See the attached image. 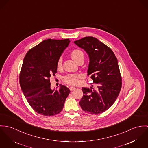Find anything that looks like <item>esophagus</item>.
Here are the masks:
<instances>
[{"label":"esophagus","instance_id":"obj_1","mask_svg":"<svg viewBox=\"0 0 148 148\" xmlns=\"http://www.w3.org/2000/svg\"><path fill=\"white\" fill-rule=\"evenodd\" d=\"M75 88H75V87H69V89H70V91H73V90H74Z\"/></svg>","mask_w":148,"mask_h":148}]
</instances>
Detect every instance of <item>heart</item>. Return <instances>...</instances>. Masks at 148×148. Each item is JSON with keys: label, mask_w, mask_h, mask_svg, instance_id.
Segmentation results:
<instances>
[{"label": "heart", "mask_w": 148, "mask_h": 148, "mask_svg": "<svg viewBox=\"0 0 148 148\" xmlns=\"http://www.w3.org/2000/svg\"><path fill=\"white\" fill-rule=\"evenodd\" d=\"M70 55L73 59L76 62H79L80 61L83 60L84 54L82 50L79 49H74L71 50ZM62 66V59L60 57L57 62V67L58 69H61ZM81 77L79 74H68L63 77V81L67 84L75 85L78 83V79Z\"/></svg>", "instance_id": "obj_1"}]
</instances>
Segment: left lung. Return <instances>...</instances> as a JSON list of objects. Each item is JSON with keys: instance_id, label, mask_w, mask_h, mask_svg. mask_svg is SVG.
Returning a JSON list of instances; mask_svg holds the SVG:
<instances>
[{"instance_id": "8db88e82", "label": "left lung", "mask_w": 148, "mask_h": 148, "mask_svg": "<svg viewBox=\"0 0 148 148\" xmlns=\"http://www.w3.org/2000/svg\"><path fill=\"white\" fill-rule=\"evenodd\" d=\"M74 43L88 54L87 75L95 86V89L82 88L84 95L79 104L84 111L91 115L103 113L115 103L121 88L117 59L111 48L95 37H85Z\"/></svg>"}]
</instances>
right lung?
I'll return each instance as SVG.
<instances>
[{
	"mask_svg": "<svg viewBox=\"0 0 148 148\" xmlns=\"http://www.w3.org/2000/svg\"><path fill=\"white\" fill-rule=\"evenodd\" d=\"M69 39L44 40L25 56L19 75L21 90L30 106L40 115H57L63 109L70 91L65 86L50 88V78L57 73V62Z\"/></svg>",
	"mask_w": 148,
	"mask_h": 148,
	"instance_id": "right-lung-1",
	"label": "right lung"
}]
</instances>
